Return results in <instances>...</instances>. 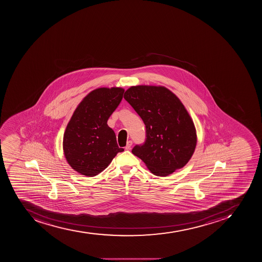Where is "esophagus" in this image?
I'll return each instance as SVG.
<instances>
[{"label": "esophagus", "instance_id": "1", "mask_svg": "<svg viewBox=\"0 0 262 262\" xmlns=\"http://www.w3.org/2000/svg\"><path fill=\"white\" fill-rule=\"evenodd\" d=\"M132 141H128L127 145H126V146H125V150H130V147H132Z\"/></svg>", "mask_w": 262, "mask_h": 262}]
</instances>
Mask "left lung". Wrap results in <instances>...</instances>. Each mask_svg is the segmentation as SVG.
Returning a JSON list of instances; mask_svg holds the SVG:
<instances>
[{
	"mask_svg": "<svg viewBox=\"0 0 262 262\" xmlns=\"http://www.w3.org/2000/svg\"><path fill=\"white\" fill-rule=\"evenodd\" d=\"M124 99L146 125V140L132 153L157 176L184 167L197 143L194 124L179 98L162 86H132Z\"/></svg>",
	"mask_w": 262,
	"mask_h": 262,
	"instance_id": "left-lung-1",
	"label": "left lung"
}]
</instances>
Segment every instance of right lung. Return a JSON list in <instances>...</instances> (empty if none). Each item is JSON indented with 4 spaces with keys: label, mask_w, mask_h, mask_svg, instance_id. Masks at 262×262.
<instances>
[{
    "label": "right lung",
    "mask_w": 262,
    "mask_h": 262,
    "mask_svg": "<svg viewBox=\"0 0 262 262\" xmlns=\"http://www.w3.org/2000/svg\"><path fill=\"white\" fill-rule=\"evenodd\" d=\"M121 88L93 91L77 107L63 136L65 158L73 169L94 177L104 171L117 153L124 150L107 121L121 103Z\"/></svg>",
    "instance_id": "add662e5"
}]
</instances>
